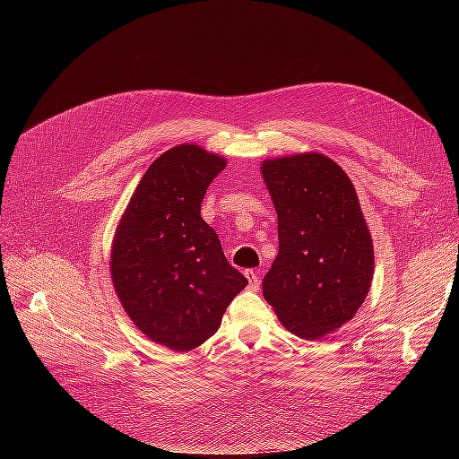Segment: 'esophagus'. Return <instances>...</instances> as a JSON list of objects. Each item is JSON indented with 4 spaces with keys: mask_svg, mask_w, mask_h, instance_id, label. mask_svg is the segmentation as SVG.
I'll list each match as a JSON object with an SVG mask.
<instances>
[{
    "mask_svg": "<svg viewBox=\"0 0 459 459\" xmlns=\"http://www.w3.org/2000/svg\"><path fill=\"white\" fill-rule=\"evenodd\" d=\"M245 277L248 280V287L258 289L260 287V270H245Z\"/></svg>",
    "mask_w": 459,
    "mask_h": 459,
    "instance_id": "34e87169",
    "label": "esophagus"
}]
</instances>
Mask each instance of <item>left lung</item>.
Returning a JSON list of instances; mask_svg holds the SVG:
<instances>
[{
    "label": "left lung",
    "instance_id": "8db88e82",
    "mask_svg": "<svg viewBox=\"0 0 459 459\" xmlns=\"http://www.w3.org/2000/svg\"><path fill=\"white\" fill-rule=\"evenodd\" d=\"M280 251L262 295L285 329L316 341L349 324L373 280V241L356 189L322 152L262 160Z\"/></svg>",
    "mask_w": 459,
    "mask_h": 459
}]
</instances>
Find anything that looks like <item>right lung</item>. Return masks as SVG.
<instances>
[{
  "label": "right lung",
  "mask_w": 459,
  "mask_h": 459,
  "mask_svg": "<svg viewBox=\"0 0 459 459\" xmlns=\"http://www.w3.org/2000/svg\"><path fill=\"white\" fill-rule=\"evenodd\" d=\"M226 164L197 143L162 152L134 189L110 245V281L124 312L147 339L176 352L211 339L248 283L201 218L206 187Z\"/></svg>",
  "instance_id": "obj_1"
}]
</instances>
